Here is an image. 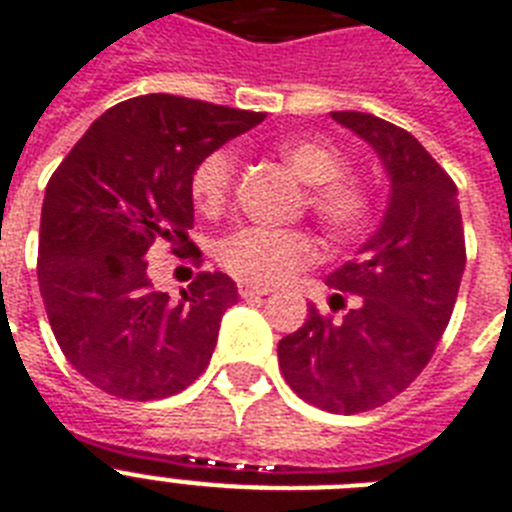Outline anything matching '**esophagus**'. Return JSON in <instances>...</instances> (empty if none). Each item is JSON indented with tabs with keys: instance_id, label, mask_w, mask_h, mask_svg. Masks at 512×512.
<instances>
[{
	"instance_id": "34e87169",
	"label": "esophagus",
	"mask_w": 512,
	"mask_h": 512,
	"mask_svg": "<svg viewBox=\"0 0 512 512\" xmlns=\"http://www.w3.org/2000/svg\"><path fill=\"white\" fill-rule=\"evenodd\" d=\"M269 293H272V287L256 285V282H246V280L238 282L240 298H259V295H269Z\"/></svg>"
}]
</instances>
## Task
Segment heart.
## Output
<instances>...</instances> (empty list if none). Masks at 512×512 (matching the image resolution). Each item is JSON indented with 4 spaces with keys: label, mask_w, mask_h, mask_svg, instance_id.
Returning a JSON list of instances; mask_svg holds the SVG:
<instances>
[{
    "label": "heart",
    "mask_w": 512,
    "mask_h": 512,
    "mask_svg": "<svg viewBox=\"0 0 512 512\" xmlns=\"http://www.w3.org/2000/svg\"><path fill=\"white\" fill-rule=\"evenodd\" d=\"M282 162L311 185L308 209L319 225L337 240H348L366 227L371 214L369 188L356 177L342 175L345 159L332 143L308 135H290L277 143ZM235 180V154L211 151L196 164L190 177V196L198 211L219 214L230 198ZM316 256L311 235L303 230H264L243 227L227 235L217 248L219 264L227 272L256 285H274Z\"/></svg>",
    "instance_id": "obj_1"
}]
</instances>
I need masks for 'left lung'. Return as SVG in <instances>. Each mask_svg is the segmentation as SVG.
Instances as JSON below:
<instances>
[{"label": "left lung", "instance_id": "left-lung-1", "mask_svg": "<svg viewBox=\"0 0 512 512\" xmlns=\"http://www.w3.org/2000/svg\"><path fill=\"white\" fill-rule=\"evenodd\" d=\"M332 120L374 149L390 198L356 259L327 277L332 311L348 295L345 316L311 306L277 358L298 398L350 416L400 395L434 356L458 298L466 240L458 188L408 130L363 112H332Z\"/></svg>", "mask_w": 512, "mask_h": 512}]
</instances>
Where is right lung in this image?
Returning a JSON list of instances; mask_svg holds the SVG:
<instances>
[{
    "instance_id": "add662e5",
    "label": "right lung",
    "mask_w": 512,
    "mask_h": 512,
    "mask_svg": "<svg viewBox=\"0 0 512 512\" xmlns=\"http://www.w3.org/2000/svg\"><path fill=\"white\" fill-rule=\"evenodd\" d=\"M266 114L170 94L120 101L86 130L46 185L38 287L59 348L78 374L122 400L185 390L209 366L238 287L201 272L156 290V240L196 251L190 177L196 164ZM198 256V253H196Z\"/></svg>"
}]
</instances>
